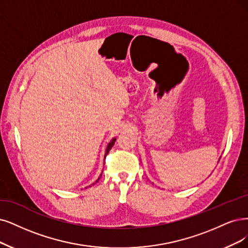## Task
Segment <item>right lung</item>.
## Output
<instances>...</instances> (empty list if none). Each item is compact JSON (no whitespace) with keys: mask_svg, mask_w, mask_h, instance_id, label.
<instances>
[{"mask_svg":"<svg viewBox=\"0 0 248 248\" xmlns=\"http://www.w3.org/2000/svg\"><path fill=\"white\" fill-rule=\"evenodd\" d=\"M115 140H116L115 138H114V139H112V140H111V142H110V143L108 144V146H107V149H106V153H105V157H106V155L108 154V152L110 151V149L112 148V146H113V145H114V143H115ZM101 176H102V175H101ZM101 176H100V178H101ZM100 178H99V179H100ZM99 179H98L96 182H98V181H99Z\"/></svg>","mask_w":248,"mask_h":248,"instance_id":"obj_1","label":"right lung"}]
</instances>
